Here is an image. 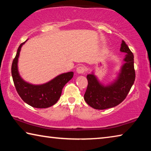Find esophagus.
<instances>
[{
    "label": "esophagus",
    "mask_w": 151,
    "mask_h": 151,
    "mask_svg": "<svg viewBox=\"0 0 151 151\" xmlns=\"http://www.w3.org/2000/svg\"><path fill=\"white\" fill-rule=\"evenodd\" d=\"M76 71L78 74H83L85 72V68H84V66H79L77 68H76Z\"/></svg>",
    "instance_id": "obj_1"
}]
</instances>
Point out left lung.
<instances>
[{"label": "left lung", "instance_id": "obj_1", "mask_svg": "<svg viewBox=\"0 0 151 151\" xmlns=\"http://www.w3.org/2000/svg\"><path fill=\"white\" fill-rule=\"evenodd\" d=\"M120 51L126 53L124 63L111 83H102L93 71L86 76L88 86L84 99L94 109L104 110L117 106L124 100L134 84V55L124 40H122Z\"/></svg>", "mask_w": 151, "mask_h": 151}]
</instances>
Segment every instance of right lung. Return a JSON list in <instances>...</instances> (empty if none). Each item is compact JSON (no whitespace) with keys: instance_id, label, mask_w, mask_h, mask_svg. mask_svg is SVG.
Instances as JSON below:
<instances>
[{"instance_id":"obj_1","label":"right lung","mask_w":151,"mask_h":151,"mask_svg":"<svg viewBox=\"0 0 151 151\" xmlns=\"http://www.w3.org/2000/svg\"><path fill=\"white\" fill-rule=\"evenodd\" d=\"M27 40L19 46L12 64L11 73L15 88L20 98L29 105L38 109L48 108L57 103L64 86L72 79L74 73L60 74L47 83L40 85H34L25 81L20 75L18 63L20 50Z\"/></svg>"}]
</instances>
